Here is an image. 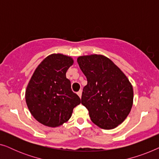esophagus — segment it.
Listing matches in <instances>:
<instances>
[{"mask_svg":"<svg viewBox=\"0 0 159 159\" xmlns=\"http://www.w3.org/2000/svg\"><path fill=\"white\" fill-rule=\"evenodd\" d=\"M82 90H80L79 91V92L77 93V95H79V97H80V98H81V97H82Z\"/></svg>","mask_w":159,"mask_h":159,"instance_id":"obj_1","label":"esophagus"}]
</instances>
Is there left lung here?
<instances>
[{
	"instance_id": "1",
	"label": "left lung",
	"mask_w": 159,
	"mask_h": 159,
	"mask_svg": "<svg viewBox=\"0 0 159 159\" xmlns=\"http://www.w3.org/2000/svg\"><path fill=\"white\" fill-rule=\"evenodd\" d=\"M78 64L88 80L82 95V104L91 121L104 129L121 125L133 104V88L122 71L105 56H81Z\"/></svg>"
}]
</instances>
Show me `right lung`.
Returning <instances> with one entry per match:
<instances>
[{
	"mask_svg": "<svg viewBox=\"0 0 159 159\" xmlns=\"http://www.w3.org/2000/svg\"><path fill=\"white\" fill-rule=\"evenodd\" d=\"M74 64L71 56L61 53L48 56L38 65L25 92V100L32 116L50 127L62 125L71 118L74 108L81 103L66 77Z\"/></svg>",
	"mask_w": 159,
	"mask_h": 159,
	"instance_id": "add662e5",
	"label": "right lung"
}]
</instances>
